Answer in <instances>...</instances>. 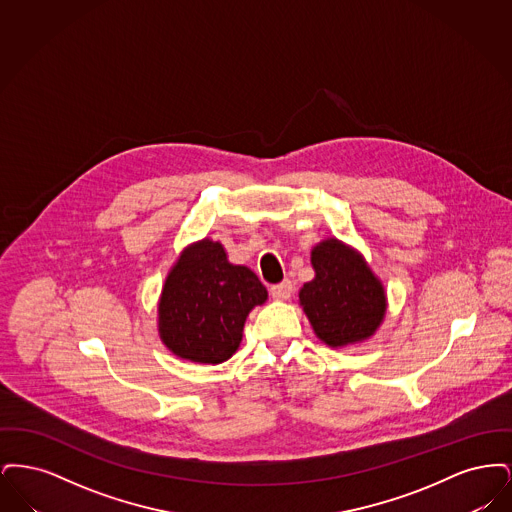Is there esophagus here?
I'll use <instances>...</instances> for the list:
<instances>
[{
	"instance_id": "obj_1",
	"label": "esophagus",
	"mask_w": 512,
	"mask_h": 512,
	"mask_svg": "<svg viewBox=\"0 0 512 512\" xmlns=\"http://www.w3.org/2000/svg\"><path fill=\"white\" fill-rule=\"evenodd\" d=\"M293 293V284L290 280H284V282H280V284H276V286H270V295H272V299H276V301H286V299H290Z\"/></svg>"
}]
</instances>
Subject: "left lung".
Masks as SVG:
<instances>
[{"instance_id":"1","label":"left lung","mask_w":512,"mask_h":512,"mask_svg":"<svg viewBox=\"0 0 512 512\" xmlns=\"http://www.w3.org/2000/svg\"><path fill=\"white\" fill-rule=\"evenodd\" d=\"M315 280L299 301L320 340L332 347L370 338L386 315V293L361 255L338 240H326L311 253Z\"/></svg>"}]
</instances>
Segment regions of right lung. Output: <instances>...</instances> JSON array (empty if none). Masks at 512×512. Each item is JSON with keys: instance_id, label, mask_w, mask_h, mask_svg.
Here are the masks:
<instances>
[{"instance_id": "add662e5", "label": "right lung", "mask_w": 512, "mask_h": 512, "mask_svg": "<svg viewBox=\"0 0 512 512\" xmlns=\"http://www.w3.org/2000/svg\"><path fill=\"white\" fill-rule=\"evenodd\" d=\"M267 288L247 267L230 265L219 242L188 247L165 282L159 303V334L174 355L219 365L230 359L255 305Z\"/></svg>"}]
</instances>
